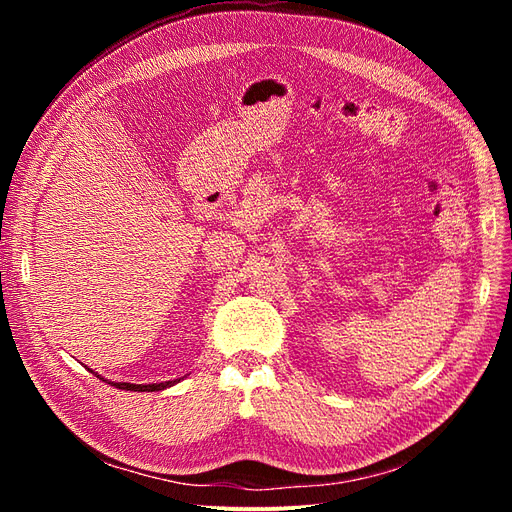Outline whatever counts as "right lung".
<instances>
[{"mask_svg":"<svg viewBox=\"0 0 512 512\" xmlns=\"http://www.w3.org/2000/svg\"><path fill=\"white\" fill-rule=\"evenodd\" d=\"M87 367V365H85ZM89 369V367H87ZM91 374H96L94 369H89ZM98 376V374H96ZM100 380H104L102 376H98ZM185 378V376H183ZM183 378H177V380H166V382H151V384H132V382H111V380H106L108 384L111 386H115V389H121V391H138V393H153V391H164V389H168V386H175L177 382H181Z\"/></svg>","mask_w":512,"mask_h":512,"instance_id":"obj_1","label":"right lung"}]
</instances>
